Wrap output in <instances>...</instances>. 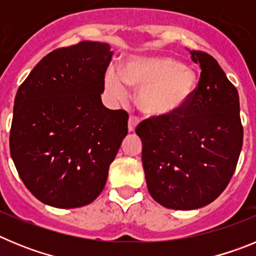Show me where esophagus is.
Masks as SVG:
<instances>
[{
	"label": "esophagus",
	"instance_id": "1",
	"mask_svg": "<svg viewBox=\"0 0 256 256\" xmlns=\"http://www.w3.org/2000/svg\"><path fill=\"white\" fill-rule=\"evenodd\" d=\"M138 124V118L137 116H130V120H128V130L130 132H134L136 126Z\"/></svg>",
	"mask_w": 256,
	"mask_h": 256
}]
</instances>
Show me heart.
Here are the masks:
<instances>
[{"label": "heart", "mask_w": 256, "mask_h": 256, "mask_svg": "<svg viewBox=\"0 0 256 256\" xmlns=\"http://www.w3.org/2000/svg\"><path fill=\"white\" fill-rule=\"evenodd\" d=\"M130 87L140 90L137 102L142 112L165 116L178 112L191 100L198 76L169 56H133L126 61L124 73L112 66L105 73V88L114 100H126Z\"/></svg>", "instance_id": "b5f03b06"}]
</instances>
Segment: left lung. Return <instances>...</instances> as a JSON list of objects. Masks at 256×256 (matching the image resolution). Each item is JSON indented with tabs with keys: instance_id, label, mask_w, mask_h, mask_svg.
Segmentation results:
<instances>
[{
	"instance_id": "1",
	"label": "left lung",
	"mask_w": 256,
	"mask_h": 256,
	"mask_svg": "<svg viewBox=\"0 0 256 256\" xmlns=\"http://www.w3.org/2000/svg\"><path fill=\"white\" fill-rule=\"evenodd\" d=\"M200 82L180 112L141 122L142 165L150 195L174 210H194L216 200L234 176L242 148L236 87L212 56L190 51Z\"/></svg>"
}]
</instances>
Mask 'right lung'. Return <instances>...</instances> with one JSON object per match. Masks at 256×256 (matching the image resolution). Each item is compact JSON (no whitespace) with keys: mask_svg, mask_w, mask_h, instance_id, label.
Returning a JSON list of instances; mask_svg holds the SVG:
<instances>
[{"mask_svg":"<svg viewBox=\"0 0 256 256\" xmlns=\"http://www.w3.org/2000/svg\"><path fill=\"white\" fill-rule=\"evenodd\" d=\"M110 44L83 40L50 52L15 96L10 152L26 188L72 209L100 195L128 133V114L101 101Z\"/></svg>","mask_w":256,"mask_h":256,"instance_id":"1","label":"right lung"}]
</instances>
